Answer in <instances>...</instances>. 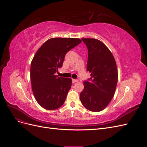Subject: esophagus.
Masks as SVG:
<instances>
[{"label":"esophagus","instance_id":"34e87169","mask_svg":"<svg viewBox=\"0 0 147 147\" xmlns=\"http://www.w3.org/2000/svg\"><path fill=\"white\" fill-rule=\"evenodd\" d=\"M78 80H77V79H72V82L74 83H76V82H77Z\"/></svg>","mask_w":147,"mask_h":147}]
</instances>
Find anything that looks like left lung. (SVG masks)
Here are the masks:
<instances>
[{"label": "left lung", "instance_id": "8db88e82", "mask_svg": "<svg viewBox=\"0 0 147 147\" xmlns=\"http://www.w3.org/2000/svg\"><path fill=\"white\" fill-rule=\"evenodd\" d=\"M88 50L86 70L91 78L84 81L80 95L82 105L91 112H100L112 100L118 82L116 62L104 44L95 38H82Z\"/></svg>", "mask_w": 147, "mask_h": 147}]
</instances>
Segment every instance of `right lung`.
<instances>
[{
  "label": "right lung",
  "instance_id": "1",
  "mask_svg": "<svg viewBox=\"0 0 147 147\" xmlns=\"http://www.w3.org/2000/svg\"><path fill=\"white\" fill-rule=\"evenodd\" d=\"M81 42L76 38H53L35 53L30 65V80L35 98L43 108L55 110L64 103L72 79L55 74L63 66L66 53Z\"/></svg>",
  "mask_w": 147,
  "mask_h": 147
}]
</instances>
